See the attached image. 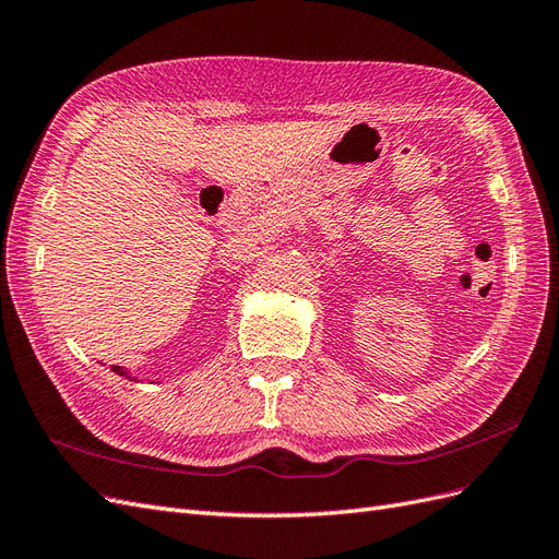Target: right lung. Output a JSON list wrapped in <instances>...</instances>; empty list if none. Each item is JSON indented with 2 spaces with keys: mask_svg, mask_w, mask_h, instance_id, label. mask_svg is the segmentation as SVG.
<instances>
[{
  "mask_svg": "<svg viewBox=\"0 0 559 559\" xmlns=\"http://www.w3.org/2000/svg\"><path fill=\"white\" fill-rule=\"evenodd\" d=\"M111 370L116 376H123V378H128V380H138V378H132L130 376V370L128 368H123V366H111Z\"/></svg>",
  "mask_w": 559,
  "mask_h": 559,
  "instance_id": "right-lung-1",
  "label": "right lung"
}]
</instances>
